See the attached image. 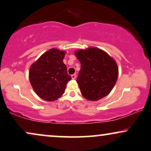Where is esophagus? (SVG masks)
<instances>
[{
    "instance_id": "34e87169",
    "label": "esophagus",
    "mask_w": 151,
    "mask_h": 151,
    "mask_svg": "<svg viewBox=\"0 0 151 151\" xmlns=\"http://www.w3.org/2000/svg\"><path fill=\"white\" fill-rule=\"evenodd\" d=\"M71 77H72V79H75L76 77H77V75H76L75 74H72Z\"/></svg>"
}]
</instances>
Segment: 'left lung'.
Returning a JSON list of instances; mask_svg holds the SVG:
<instances>
[{"label":"left lung","mask_w":151,"mask_h":151,"mask_svg":"<svg viewBox=\"0 0 151 151\" xmlns=\"http://www.w3.org/2000/svg\"><path fill=\"white\" fill-rule=\"evenodd\" d=\"M74 55L81 63L77 82L82 95L94 101L107 96L115 85L119 74L115 61L96 47L79 50Z\"/></svg>","instance_id":"1"}]
</instances>
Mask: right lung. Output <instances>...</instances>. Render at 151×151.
Segmentation results:
<instances>
[{"label": "right lung", "mask_w": 151, "mask_h": 151, "mask_svg": "<svg viewBox=\"0 0 151 151\" xmlns=\"http://www.w3.org/2000/svg\"><path fill=\"white\" fill-rule=\"evenodd\" d=\"M65 55L63 50L52 48L42 55L29 68L30 83L36 94L43 100L52 101L61 97L72 79L63 62Z\"/></svg>", "instance_id": "right-lung-1"}]
</instances>
